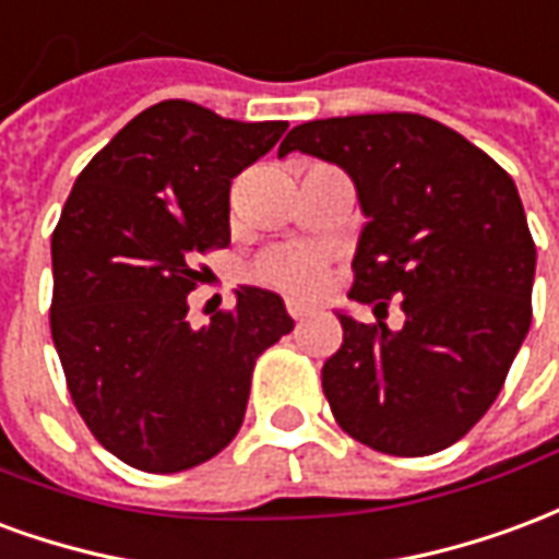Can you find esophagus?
Instances as JSON below:
<instances>
[{
	"label": "esophagus",
	"mask_w": 559,
	"mask_h": 559,
	"mask_svg": "<svg viewBox=\"0 0 559 559\" xmlns=\"http://www.w3.org/2000/svg\"><path fill=\"white\" fill-rule=\"evenodd\" d=\"M288 316L300 324V321L309 319V309L307 307H297V304H288Z\"/></svg>",
	"instance_id": "esophagus-1"
}]
</instances>
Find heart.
Instances as JSON below:
<instances>
[{"label":"heart","mask_w":559,"mask_h":559,"mask_svg":"<svg viewBox=\"0 0 559 559\" xmlns=\"http://www.w3.org/2000/svg\"><path fill=\"white\" fill-rule=\"evenodd\" d=\"M255 280L288 297L316 295L324 280V252L316 247H276L255 262Z\"/></svg>","instance_id":"b5f03b06"}]
</instances>
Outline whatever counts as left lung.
<instances>
[{"label":"left lung","mask_w":559,"mask_h":559,"mask_svg":"<svg viewBox=\"0 0 559 559\" xmlns=\"http://www.w3.org/2000/svg\"><path fill=\"white\" fill-rule=\"evenodd\" d=\"M288 151L352 175L366 226L348 295L374 316L402 297L405 312L399 333L340 316V352L321 369L333 417L386 455L447 450L491 408L531 330L536 243L515 181L417 112L307 121Z\"/></svg>","instance_id":"obj_1"}]
</instances>
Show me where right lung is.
<instances>
[{
  "mask_svg": "<svg viewBox=\"0 0 559 559\" xmlns=\"http://www.w3.org/2000/svg\"><path fill=\"white\" fill-rule=\"evenodd\" d=\"M288 121H231L163 100L88 160L52 229L50 330L73 405L100 447L181 474L238 435L252 366L295 328L283 300L238 288L190 328L187 295L229 247V187Z\"/></svg>",
  "mask_w": 559,
  "mask_h": 559,
  "instance_id": "obj_1",
  "label": "right lung"
}]
</instances>
